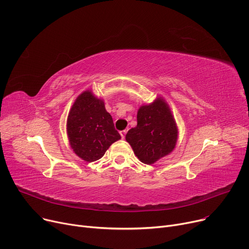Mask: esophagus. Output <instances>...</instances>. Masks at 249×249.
Listing matches in <instances>:
<instances>
[{
	"label": "esophagus",
	"instance_id": "1",
	"mask_svg": "<svg viewBox=\"0 0 249 249\" xmlns=\"http://www.w3.org/2000/svg\"><path fill=\"white\" fill-rule=\"evenodd\" d=\"M127 131H128L127 129H125V130H122V131H120V135H121V137H122V138H124V137H125V135H126Z\"/></svg>",
	"mask_w": 249,
	"mask_h": 249
}]
</instances>
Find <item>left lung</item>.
Listing matches in <instances>:
<instances>
[{
	"mask_svg": "<svg viewBox=\"0 0 249 249\" xmlns=\"http://www.w3.org/2000/svg\"><path fill=\"white\" fill-rule=\"evenodd\" d=\"M178 140V127L171 109L162 98L141 106L137 112V126L126 134L138 160L151 164L171 153Z\"/></svg>",
	"mask_w": 249,
	"mask_h": 249,
	"instance_id": "left-lung-1",
	"label": "left lung"
}]
</instances>
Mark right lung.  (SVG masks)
<instances>
[{
  "label": "right lung",
  "instance_id": "obj_1",
  "mask_svg": "<svg viewBox=\"0 0 249 249\" xmlns=\"http://www.w3.org/2000/svg\"><path fill=\"white\" fill-rule=\"evenodd\" d=\"M67 131L73 152L91 162L103 158L112 143L121 139L104 101L86 90L74 101L69 113Z\"/></svg>",
  "mask_w": 249,
  "mask_h": 249
}]
</instances>
